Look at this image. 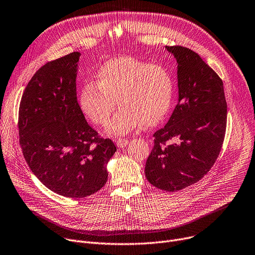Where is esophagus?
Returning a JSON list of instances; mask_svg holds the SVG:
<instances>
[{
  "mask_svg": "<svg viewBox=\"0 0 255 255\" xmlns=\"http://www.w3.org/2000/svg\"><path fill=\"white\" fill-rule=\"evenodd\" d=\"M116 143L118 147H125L129 143V140L127 138H118L116 140Z\"/></svg>",
  "mask_w": 255,
  "mask_h": 255,
  "instance_id": "34e87169",
  "label": "esophagus"
}]
</instances>
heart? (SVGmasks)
Instances as JSON below:
<instances>
[{
    "label": "heart",
    "instance_id": "obj_1",
    "mask_svg": "<svg viewBox=\"0 0 255 255\" xmlns=\"http://www.w3.org/2000/svg\"><path fill=\"white\" fill-rule=\"evenodd\" d=\"M174 92L173 77L161 64L122 56L101 65L95 83L86 82L79 93V105L98 126L108 123L117 103L121 107L107 127L113 135L125 134L142 123L158 124L170 110Z\"/></svg>",
    "mask_w": 255,
    "mask_h": 255
}]
</instances>
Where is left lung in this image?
<instances>
[{
    "label": "left lung",
    "mask_w": 255,
    "mask_h": 255,
    "mask_svg": "<svg viewBox=\"0 0 255 255\" xmlns=\"http://www.w3.org/2000/svg\"><path fill=\"white\" fill-rule=\"evenodd\" d=\"M165 48L177 63L178 103L154 133L145 176L156 188L175 192L199 181L215 163L225 139L227 101L222 79L196 52Z\"/></svg>",
    "instance_id": "obj_1"
}]
</instances>
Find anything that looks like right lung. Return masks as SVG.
<instances>
[{
  "label": "right lung",
  "instance_id": "obj_1",
  "mask_svg": "<svg viewBox=\"0 0 255 255\" xmlns=\"http://www.w3.org/2000/svg\"><path fill=\"white\" fill-rule=\"evenodd\" d=\"M80 52L43 65L22 94L19 142L30 170L49 190L67 198L98 192L117 151L85 120L77 100Z\"/></svg>",
  "mask_w": 255,
  "mask_h": 255
}]
</instances>
